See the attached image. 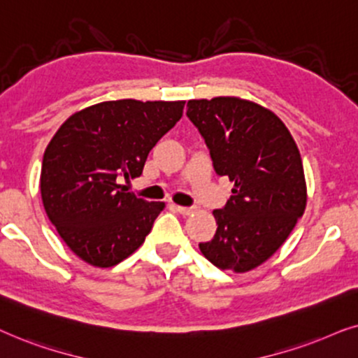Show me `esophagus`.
I'll return each mask as SVG.
<instances>
[{"mask_svg":"<svg viewBox=\"0 0 358 358\" xmlns=\"http://www.w3.org/2000/svg\"><path fill=\"white\" fill-rule=\"evenodd\" d=\"M175 209L180 214H183V216H188V214L194 213V208H187V206H175Z\"/></svg>","mask_w":358,"mask_h":358,"instance_id":"1","label":"esophagus"}]
</instances>
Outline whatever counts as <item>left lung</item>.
I'll return each instance as SVG.
<instances>
[{"mask_svg": "<svg viewBox=\"0 0 358 358\" xmlns=\"http://www.w3.org/2000/svg\"><path fill=\"white\" fill-rule=\"evenodd\" d=\"M187 108L216 173L234 182L226 206L213 211L216 234L199 250L217 268L245 273L283 245L306 209L301 155L282 119L249 99H189Z\"/></svg>", "mask_w": 358, "mask_h": 358, "instance_id": "1", "label": "left lung"}]
</instances>
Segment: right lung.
I'll return each mask as SVG.
<instances>
[{"label":"right lung","mask_w":358,"mask_h":358,"mask_svg":"<svg viewBox=\"0 0 358 358\" xmlns=\"http://www.w3.org/2000/svg\"><path fill=\"white\" fill-rule=\"evenodd\" d=\"M185 101H103L76 111L52 137L41 170L44 209L73 254L109 268L144 244L165 203L121 189L183 114Z\"/></svg>","instance_id":"right-lung-1"}]
</instances>
